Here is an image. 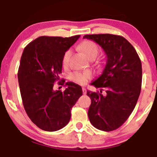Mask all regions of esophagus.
Here are the masks:
<instances>
[{"label":"esophagus","mask_w":157,"mask_h":157,"mask_svg":"<svg viewBox=\"0 0 157 157\" xmlns=\"http://www.w3.org/2000/svg\"><path fill=\"white\" fill-rule=\"evenodd\" d=\"M82 93H83V94H86V92H87V91H86V88L85 87H82Z\"/></svg>","instance_id":"34e87169"}]
</instances>
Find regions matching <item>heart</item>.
Returning a JSON list of instances; mask_svg holds the SVG:
<instances>
[{
    "mask_svg": "<svg viewBox=\"0 0 157 157\" xmlns=\"http://www.w3.org/2000/svg\"><path fill=\"white\" fill-rule=\"evenodd\" d=\"M81 49L83 53L86 55V57L90 59L91 57H96L99 53V48L97 45L92 41H84L81 44ZM71 55V50H68L64 54L63 57V66L64 67H67L69 63L70 57ZM92 77V73L89 71H75L71 75V80L75 81L80 84H85L88 82L89 79Z\"/></svg>",
    "mask_w": 157,
    "mask_h": 157,
    "instance_id": "obj_1",
    "label": "heart"
}]
</instances>
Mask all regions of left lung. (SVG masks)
I'll use <instances>...</instances> for the list:
<instances>
[{
  "instance_id": "left-lung-1",
  "label": "left lung",
  "mask_w": 157,
  "mask_h": 157,
  "mask_svg": "<svg viewBox=\"0 0 157 157\" xmlns=\"http://www.w3.org/2000/svg\"><path fill=\"white\" fill-rule=\"evenodd\" d=\"M101 46L107 56L102 75L91 82L105 88L106 95L87 91L91 98L88 116L94 127L111 131L120 127L134 111L142 86V63L134 46L122 36L87 35Z\"/></svg>"
}]
</instances>
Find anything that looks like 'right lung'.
I'll return each instance as SVG.
<instances>
[{
  "instance_id": "1",
  "label": "right lung",
  "mask_w": 157,
  "mask_h": 157,
  "mask_svg": "<svg viewBox=\"0 0 157 157\" xmlns=\"http://www.w3.org/2000/svg\"><path fill=\"white\" fill-rule=\"evenodd\" d=\"M79 37L42 36L23 52L17 78L23 107L32 122L44 131H58L67 125L71 108L82 94L81 86L72 82H66L63 92L53 88L60 80L64 54Z\"/></svg>"
}]
</instances>
